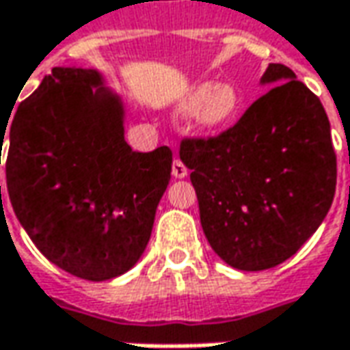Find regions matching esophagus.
<instances>
[{
	"label": "esophagus",
	"instance_id": "obj_1",
	"mask_svg": "<svg viewBox=\"0 0 350 350\" xmlns=\"http://www.w3.org/2000/svg\"><path fill=\"white\" fill-rule=\"evenodd\" d=\"M171 173H173V177H175V179H183V177H187L189 169L185 167V163H183L181 159H173V167H171Z\"/></svg>",
	"mask_w": 350,
	"mask_h": 350
}]
</instances>
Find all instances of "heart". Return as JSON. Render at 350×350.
<instances>
[{"instance_id": "heart-1", "label": "heart", "mask_w": 350, "mask_h": 350, "mask_svg": "<svg viewBox=\"0 0 350 350\" xmlns=\"http://www.w3.org/2000/svg\"><path fill=\"white\" fill-rule=\"evenodd\" d=\"M239 91L232 83H198L191 89L179 105V115H195L196 126L214 132L228 126L239 109Z\"/></svg>"}]
</instances>
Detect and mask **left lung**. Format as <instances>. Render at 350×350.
I'll return each instance as SVG.
<instances>
[{
	"mask_svg": "<svg viewBox=\"0 0 350 350\" xmlns=\"http://www.w3.org/2000/svg\"><path fill=\"white\" fill-rule=\"evenodd\" d=\"M261 85L234 128L179 152L210 247L239 271L290 259L327 216L337 183L321 101L282 64H269Z\"/></svg>",
	"mask_w": 350,
	"mask_h": 350,
	"instance_id": "1",
	"label": "left lung"
}]
</instances>
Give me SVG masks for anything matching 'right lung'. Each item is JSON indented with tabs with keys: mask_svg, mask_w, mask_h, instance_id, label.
<instances>
[{
	"mask_svg": "<svg viewBox=\"0 0 350 350\" xmlns=\"http://www.w3.org/2000/svg\"><path fill=\"white\" fill-rule=\"evenodd\" d=\"M124 120L101 72L54 68L0 128L17 220L48 261L95 282L140 261L171 179V150L132 152Z\"/></svg>",
	"mask_w": 350,
	"mask_h": 350,
	"instance_id": "obj_1",
	"label": "right lung"
}]
</instances>
